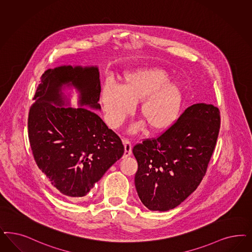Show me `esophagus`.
<instances>
[{
	"instance_id": "1",
	"label": "esophagus",
	"mask_w": 252,
	"mask_h": 252,
	"mask_svg": "<svg viewBox=\"0 0 252 252\" xmlns=\"http://www.w3.org/2000/svg\"><path fill=\"white\" fill-rule=\"evenodd\" d=\"M123 145H124V158L130 157L131 155V143L129 139H124L123 140Z\"/></svg>"
}]
</instances>
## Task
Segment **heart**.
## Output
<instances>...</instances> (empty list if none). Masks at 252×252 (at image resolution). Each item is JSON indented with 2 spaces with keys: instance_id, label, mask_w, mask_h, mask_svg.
Segmentation results:
<instances>
[{
  "instance_id": "1",
  "label": "heart",
  "mask_w": 252,
  "mask_h": 252,
  "mask_svg": "<svg viewBox=\"0 0 252 252\" xmlns=\"http://www.w3.org/2000/svg\"><path fill=\"white\" fill-rule=\"evenodd\" d=\"M169 74L160 68L138 69L127 74L121 86L106 82L101 102L108 124L116 128L141 102L139 114L150 130H168L178 118L183 103V91L178 84L170 83ZM139 126L133 127L135 130Z\"/></svg>"
}]
</instances>
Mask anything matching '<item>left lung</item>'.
<instances>
[{"instance_id": "left-lung-1", "label": "left lung", "mask_w": 252, "mask_h": 252, "mask_svg": "<svg viewBox=\"0 0 252 252\" xmlns=\"http://www.w3.org/2000/svg\"><path fill=\"white\" fill-rule=\"evenodd\" d=\"M220 126L218 107L195 104L158 138L133 146L135 187L148 210L170 211L195 191L206 174Z\"/></svg>"}]
</instances>
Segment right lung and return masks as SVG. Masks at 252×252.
<instances>
[{
	"label": "right lung",
	"instance_id": "right-lung-1",
	"mask_svg": "<svg viewBox=\"0 0 252 252\" xmlns=\"http://www.w3.org/2000/svg\"><path fill=\"white\" fill-rule=\"evenodd\" d=\"M64 84L73 85L80 92V106L101 108L96 66L61 65L47 69L29 112V140L35 162L50 185L67 197H82L122 158L124 146L94 111L57 106L64 105Z\"/></svg>",
	"mask_w": 252,
	"mask_h": 252
}]
</instances>
